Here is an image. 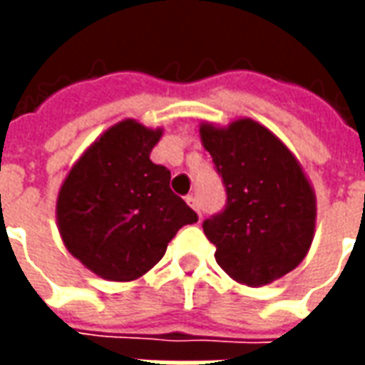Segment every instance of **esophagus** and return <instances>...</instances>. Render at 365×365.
<instances>
[{
    "label": "esophagus",
    "instance_id": "obj_1",
    "mask_svg": "<svg viewBox=\"0 0 365 365\" xmlns=\"http://www.w3.org/2000/svg\"><path fill=\"white\" fill-rule=\"evenodd\" d=\"M185 201L190 203L191 209H195V213H197V215H199V219H201V211H199V201H197V197H195V195H187V197H185Z\"/></svg>",
    "mask_w": 365,
    "mask_h": 365
}]
</instances>
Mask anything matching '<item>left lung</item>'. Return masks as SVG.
<instances>
[{"instance_id":"8db88e82","label":"left lung","mask_w":365,"mask_h":365,"mask_svg":"<svg viewBox=\"0 0 365 365\" xmlns=\"http://www.w3.org/2000/svg\"><path fill=\"white\" fill-rule=\"evenodd\" d=\"M201 144L227 187V209L203 222L215 260L235 282L269 285L303 262L317 229V195L297 156L248 117L199 123Z\"/></svg>"}]
</instances>
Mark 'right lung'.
<instances>
[{"mask_svg": "<svg viewBox=\"0 0 365 365\" xmlns=\"http://www.w3.org/2000/svg\"><path fill=\"white\" fill-rule=\"evenodd\" d=\"M164 128L123 119L76 160L56 197V225L76 260L107 282L150 272L168 242L197 215L170 190V170L150 160Z\"/></svg>", "mask_w": 365, "mask_h": 365, "instance_id": "1", "label": "right lung"}]
</instances>
